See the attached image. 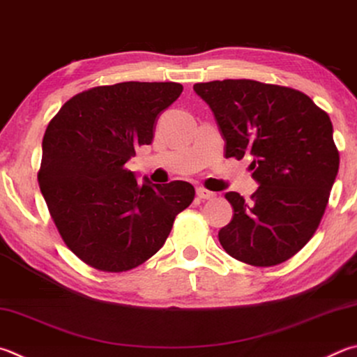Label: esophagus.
I'll return each instance as SVG.
<instances>
[{"instance_id":"1","label":"esophagus","mask_w":357,"mask_h":357,"mask_svg":"<svg viewBox=\"0 0 357 357\" xmlns=\"http://www.w3.org/2000/svg\"><path fill=\"white\" fill-rule=\"evenodd\" d=\"M197 195H198V198H201V199H212L213 197H215V193L206 190V189H203V187H198V189H197Z\"/></svg>"}]
</instances>
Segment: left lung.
<instances>
[{
	"instance_id": "8db88e82",
	"label": "left lung",
	"mask_w": 357,
	"mask_h": 357,
	"mask_svg": "<svg viewBox=\"0 0 357 357\" xmlns=\"http://www.w3.org/2000/svg\"><path fill=\"white\" fill-rule=\"evenodd\" d=\"M225 140V156L251 158L259 184L248 201L228 192L234 215L218 231L237 261L271 267L296 255L314 236L339 172L329 115L295 89L251 79L199 82Z\"/></svg>"
}]
</instances>
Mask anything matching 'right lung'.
Wrapping results in <instances>:
<instances>
[{"label": "right lung", "instance_id": "add662e5", "mask_svg": "<svg viewBox=\"0 0 357 357\" xmlns=\"http://www.w3.org/2000/svg\"><path fill=\"white\" fill-rule=\"evenodd\" d=\"M176 82H120L75 95L45 131L38 185L63 242L90 267L131 270L162 248L195 189L139 184L126 162L150 145Z\"/></svg>", "mask_w": 357, "mask_h": 357}]
</instances>
